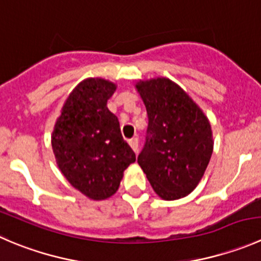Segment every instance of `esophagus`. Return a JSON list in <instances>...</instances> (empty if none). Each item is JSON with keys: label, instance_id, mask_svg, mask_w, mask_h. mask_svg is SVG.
<instances>
[{"label": "esophagus", "instance_id": "esophagus-1", "mask_svg": "<svg viewBox=\"0 0 261 261\" xmlns=\"http://www.w3.org/2000/svg\"><path fill=\"white\" fill-rule=\"evenodd\" d=\"M128 144H130V146L133 148V150L135 151V153H138V150H139V139L138 138H133L131 140H128Z\"/></svg>", "mask_w": 261, "mask_h": 261}]
</instances>
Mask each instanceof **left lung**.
Instances as JSON below:
<instances>
[{
    "instance_id": "obj_1",
    "label": "left lung",
    "mask_w": 261,
    "mask_h": 261,
    "mask_svg": "<svg viewBox=\"0 0 261 261\" xmlns=\"http://www.w3.org/2000/svg\"><path fill=\"white\" fill-rule=\"evenodd\" d=\"M135 87L149 120L139 166L158 196L184 198L198 186L211 161V122L191 97L167 77L140 80Z\"/></svg>"
}]
</instances>
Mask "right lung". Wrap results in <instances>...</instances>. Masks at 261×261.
Segmentation results:
<instances>
[{
	"label": "right lung",
	"instance_id": "right-lung-1",
	"mask_svg": "<svg viewBox=\"0 0 261 261\" xmlns=\"http://www.w3.org/2000/svg\"><path fill=\"white\" fill-rule=\"evenodd\" d=\"M116 84L100 77L83 80L70 93L52 133L58 168L67 181L93 200H105L120 187L123 171L136 161L123 140L107 100Z\"/></svg>",
	"mask_w": 261,
	"mask_h": 261
}]
</instances>
